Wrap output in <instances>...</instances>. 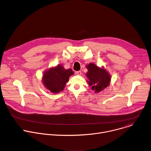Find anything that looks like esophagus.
<instances>
[{
  "mask_svg": "<svg viewBox=\"0 0 151 151\" xmlns=\"http://www.w3.org/2000/svg\"><path fill=\"white\" fill-rule=\"evenodd\" d=\"M76 73L78 75H81L82 74V72H81V71H77V72H76Z\"/></svg>",
  "mask_w": 151,
  "mask_h": 151,
  "instance_id": "esophagus-1",
  "label": "esophagus"
}]
</instances>
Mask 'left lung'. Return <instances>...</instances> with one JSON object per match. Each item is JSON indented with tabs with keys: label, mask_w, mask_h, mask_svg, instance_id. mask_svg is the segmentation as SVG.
Returning a JSON list of instances; mask_svg holds the SVG:
<instances>
[{
	"label": "left lung",
	"mask_w": 151,
	"mask_h": 151,
	"mask_svg": "<svg viewBox=\"0 0 151 151\" xmlns=\"http://www.w3.org/2000/svg\"><path fill=\"white\" fill-rule=\"evenodd\" d=\"M86 66L88 69L86 75L88 79L86 81L95 93H99L110 85L111 76L103 66L100 68L93 63Z\"/></svg>",
	"instance_id": "left-lung-1"
}]
</instances>
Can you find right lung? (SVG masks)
<instances>
[{"label": "right lung", "mask_w": 151, "mask_h": 151, "mask_svg": "<svg viewBox=\"0 0 151 151\" xmlns=\"http://www.w3.org/2000/svg\"><path fill=\"white\" fill-rule=\"evenodd\" d=\"M74 75L71 69H65L60 64L46 70L42 75V81L44 86L53 93L62 92L68 82L69 77Z\"/></svg>", "instance_id": "right-lung-1"}]
</instances>
